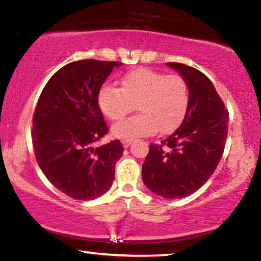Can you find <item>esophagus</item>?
I'll return each instance as SVG.
<instances>
[{"label": "esophagus", "instance_id": "34e87169", "mask_svg": "<svg viewBox=\"0 0 261 261\" xmlns=\"http://www.w3.org/2000/svg\"><path fill=\"white\" fill-rule=\"evenodd\" d=\"M131 139H123L122 140V145H123V147L124 148H127L130 146V144H131Z\"/></svg>", "mask_w": 261, "mask_h": 261}]
</instances>
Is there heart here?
<instances>
[{
    "label": "heart",
    "mask_w": 261,
    "mask_h": 261,
    "mask_svg": "<svg viewBox=\"0 0 261 261\" xmlns=\"http://www.w3.org/2000/svg\"><path fill=\"white\" fill-rule=\"evenodd\" d=\"M122 87L103 85L98 93L99 108L110 121H120L137 103L139 114L114 125L116 138L132 139L175 130L185 116L189 106V86L179 74H167L148 68L127 72Z\"/></svg>",
    "instance_id": "heart-1"
}]
</instances>
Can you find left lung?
Returning <instances> with one entry per match:
<instances>
[{
  "instance_id": "obj_1",
  "label": "left lung",
  "mask_w": 261,
  "mask_h": 261,
  "mask_svg": "<svg viewBox=\"0 0 261 261\" xmlns=\"http://www.w3.org/2000/svg\"><path fill=\"white\" fill-rule=\"evenodd\" d=\"M189 86L183 122L161 144H151L143 180L153 193L178 199L196 192L214 173L228 136L229 113L213 84L199 70L170 62Z\"/></svg>"
}]
</instances>
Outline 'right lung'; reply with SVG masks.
<instances>
[{
  "label": "right lung",
  "mask_w": 261,
  "mask_h": 261,
  "mask_svg": "<svg viewBox=\"0 0 261 261\" xmlns=\"http://www.w3.org/2000/svg\"><path fill=\"white\" fill-rule=\"evenodd\" d=\"M118 65L92 59L64 65L48 81L35 107V159L48 180L73 199L93 200L107 192L123 155L120 140L92 147L108 132L98 93Z\"/></svg>",
  "instance_id": "1"
}]
</instances>
